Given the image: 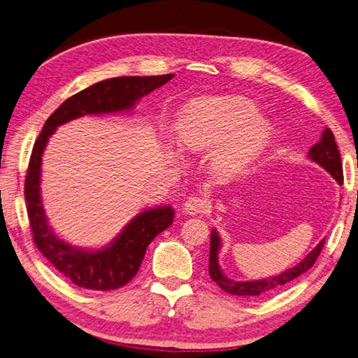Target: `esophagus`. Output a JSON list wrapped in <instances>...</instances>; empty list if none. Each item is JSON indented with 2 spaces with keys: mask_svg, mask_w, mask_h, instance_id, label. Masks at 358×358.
<instances>
[{
  "mask_svg": "<svg viewBox=\"0 0 358 358\" xmlns=\"http://www.w3.org/2000/svg\"><path fill=\"white\" fill-rule=\"evenodd\" d=\"M206 208H208V203L205 199L200 197V195H192V197H189L185 201V211L191 215L205 213Z\"/></svg>",
  "mask_w": 358,
  "mask_h": 358,
  "instance_id": "obj_1",
  "label": "esophagus"
}]
</instances>
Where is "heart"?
Instances as JSON below:
<instances>
[{
  "label": "heart",
  "mask_w": 358,
  "mask_h": 358,
  "mask_svg": "<svg viewBox=\"0 0 358 358\" xmlns=\"http://www.w3.org/2000/svg\"><path fill=\"white\" fill-rule=\"evenodd\" d=\"M270 136V125L256 115V105L239 96L209 97L181 119L178 138L186 149L214 150L215 164L236 171L255 159Z\"/></svg>",
  "instance_id": "1"
}]
</instances>
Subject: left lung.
Segmentation results:
<instances>
[{"label": "left lung", "instance_id": "left-lung-1", "mask_svg": "<svg viewBox=\"0 0 358 358\" xmlns=\"http://www.w3.org/2000/svg\"><path fill=\"white\" fill-rule=\"evenodd\" d=\"M309 158L315 163L320 164L323 169H326L332 177L337 180L338 185H343V166L337 143H335L334 133L331 129H326L321 135L320 141L310 147ZM222 247L220 236L215 229L211 233V250H209V276L213 281L231 295L237 296H262L267 293L275 292L281 289L282 285L289 284L293 279L303 275L309 270L317 261L321 250L324 247V241H321L317 247H315L309 255H307L303 261L296 264L295 267L279 273L276 276H271L267 279H259V281H234L223 275L219 267V250Z\"/></svg>", "mask_w": 358, "mask_h": 358}]
</instances>
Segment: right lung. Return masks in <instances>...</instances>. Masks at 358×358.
<instances>
[{"label": "right lung", "mask_w": 358, "mask_h": 358, "mask_svg": "<svg viewBox=\"0 0 358 358\" xmlns=\"http://www.w3.org/2000/svg\"><path fill=\"white\" fill-rule=\"evenodd\" d=\"M173 74L164 76H124L97 82L68 97L48 117L43 130L34 144L24 181L27 217L34 243L63 276L77 287L88 290H116L130 282L138 273L149 243L169 228L173 222L172 206L145 209L130 220L116 239L99 250H83L59 239L48 225L40 195L41 155L49 136L62 124L85 115L119 113L130 110L143 96L163 87Z\"/></svg>", "instance_id": "right-lung-1"}]
</instances>
